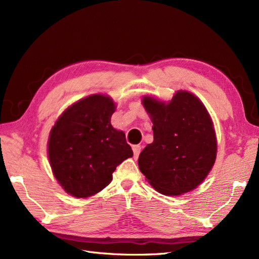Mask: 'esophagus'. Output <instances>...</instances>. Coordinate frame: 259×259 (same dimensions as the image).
Segmentation results:
<instances>
[{
    "label": "esophagus",
    "instance_id": "obj_1",
    "mask_svg": "<svg viewBox=\"0 0 259 259\" xmlns=\"http://www.w3.org/2000/svg\"><path fill=\"white\" fill-rule=\"evenodd\" d=\"M140 150H142V147H140V146H138V145L133 146V152H134V158L135 159L138 158V155L140 153Z\"/></svg>",
    "mask_w": 259,
    "mask_h": 259
}]
</instances>
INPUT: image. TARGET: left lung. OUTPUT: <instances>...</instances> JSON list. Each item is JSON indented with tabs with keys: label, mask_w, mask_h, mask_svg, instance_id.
Masks as SVG:
<instances>
[{
	"label": "left lung",
	"mask_w": 259,
	"mask_h": 259,
	"mask_svg": "<svg viewBox=\"0 0 259 259\" xmlns=\"http://www.w3.org/2000/svg\"><path fill=\"white\" fill-rule=\"evenodd\" d=\"M143 105L153 123V143L139 154L140 171L162 194L193 190L216 159V135L206 108L186 91H178L167 104L144 96Z\"/></svg>",
	"instance_id": "left-lung-1"
}]
</instances>
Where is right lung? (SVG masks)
<instances>
[{"instance_id":"1","label":"right lung","mask_w":259,"mask_h":259,"mask_svg":"<svg viewBox=\"0 0 259 259\" xmlns=\"http://www.w3.org/2000/svg\"><path fill=\"white\" fill-rule=\"evenodd\" d=\"M113 100L95 94L70 106L50 133L48 152L55 178L75 198H89L106 188L112 173L133 156L122 131L113 128Z\"/></svg>"}]
</instances>
